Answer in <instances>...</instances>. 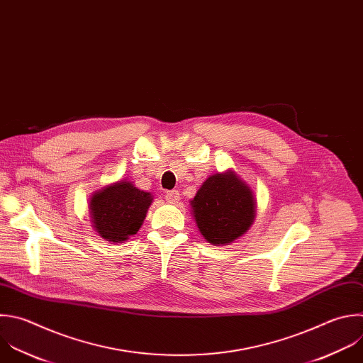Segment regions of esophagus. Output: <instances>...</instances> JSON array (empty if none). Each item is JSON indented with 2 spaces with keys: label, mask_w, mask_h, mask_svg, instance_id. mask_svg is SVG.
<instances>
[{
  "label": "esophagus",
  "mask_w": 363,
  "mask_h": 363,
  "mask_svg": "<svg viewBox=\"0 0 363 363\" xmlns=\"http://www.w3.org/2000/svg\"><path fill=\"white\" fill-rule=\"evenodd\" d=\"M165 201L168 202V203H177L178 201H179V192L178 191H168L167 194H165Z\"/></svg>",
  "instance_id": "esophagus-1"
}]
</instances>
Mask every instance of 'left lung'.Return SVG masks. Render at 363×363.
<instances>
[{"label": "left lung", "instance_id": "1", "mask_svg": "<svg viewBox=\"0 0 363 363\" xmlns=\"http://www.w3.org/2000/svg\"><path fill=\"white\" fill-rule=\"evenodd\" d=\"M191 205L199 232L215 247L242 236L255 219L254 194L233 171L211 175Z\"/></svg>", "mask_w": 363, "mask_h": 363}]
</instances>
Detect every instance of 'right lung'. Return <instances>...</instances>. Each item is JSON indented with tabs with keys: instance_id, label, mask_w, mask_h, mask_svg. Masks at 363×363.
<instances>
[{
	"instance_id": "add662e5",
	"label": "right lung",
	"mask_w": 363,
	"mask_h": 363,
	"mask_svg": "<svg viewBox=\"0 0 363 363\" xmlns=\"http://www.w3.org/2000/svg\"><path fill=\"white\" fill-rule=\"evenodd\" d=\"M152 202L150 192L118 181L96 191L89 201L92 226L104 240L124 242L141 228Z\"/></svg>"
}]
</instances>
